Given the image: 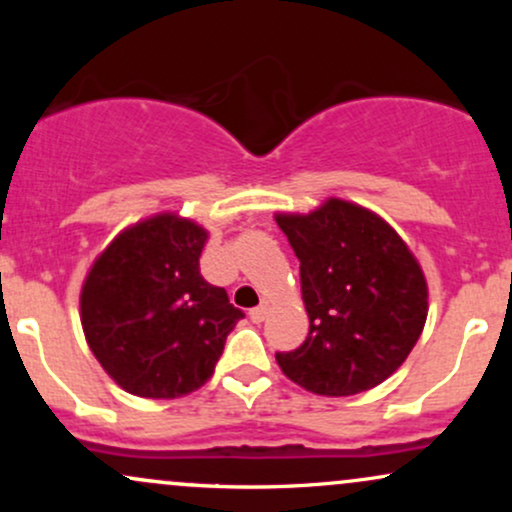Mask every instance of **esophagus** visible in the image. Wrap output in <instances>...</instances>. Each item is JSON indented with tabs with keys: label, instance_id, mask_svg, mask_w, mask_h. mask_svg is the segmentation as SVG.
<instances>
[{
	"label": "esophagus",
	"instance_id": "1",
	"mask_svg": "<svg viewBox=\"0 0 512 512\" xmlns=\"http://www.w3.org/2000/svg\"><path fill=\"white\" fill-rule=\"evenodd\" d=\"M267 313H269L267 305H257V308L250 310V320H252V322H262L264 317H267Z\"/></svg>",
	"mask_w": 512,
	"mask_h": 512
}]
</instances>
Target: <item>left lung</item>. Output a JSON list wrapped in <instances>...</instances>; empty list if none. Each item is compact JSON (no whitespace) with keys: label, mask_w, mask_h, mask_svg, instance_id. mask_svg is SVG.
<instances>
[{"label":"left lung","mask_w":512,"mask_h":512,"mask_svg":"<svg viewBox=\"0 0 512 512\" xmlns=\"http://www.w3.org/2000/svg\"><path fill=\"white\" fill-rule=\"evenodd\" d=\"M301 262L310 330L281 373L322 397L373 390L407 361L428 315L421 264L375 211L330 197L310 214H276Z\"/></svg>","instance_id":"1"}]
</instances>
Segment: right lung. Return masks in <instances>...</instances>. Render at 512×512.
<instances>
[{"label": "right lung", "mask_w": 512, "mask_h": 512, "mask_svg": "<svg viewBox=\"0 0 512 512\" xmlns=\"http://www.w3.org/2000/svg\"><path fill=\"white\" fill-rule=\"evenodd\" d=\"M209 233L173 211L117 233L81 286L88 349L129 395L178 399L214 375L243 310L199 274Z\"/></svg>", "instance_id": "right-lung-1"}]
</instances>
